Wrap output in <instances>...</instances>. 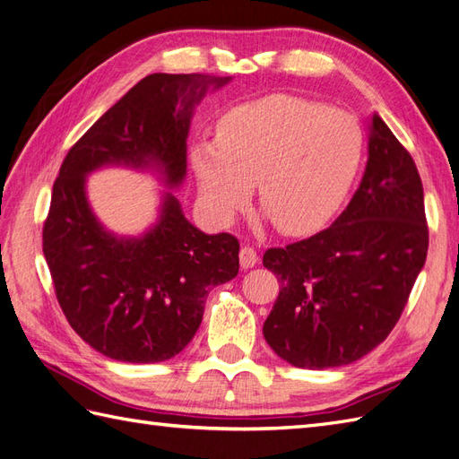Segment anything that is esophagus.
<instances>
[{
	"label": "esophagus",
	"mask_w": 459,
	"mask_h": 459,
	"mask_svg": "<svg viewBox=\"0 0 459 459\" xmlns=\"http://www.w3.org/2000/svg\"><path fill=\"white\" fill-rule=\"evenodd\" d=\"M257 260H260V257H257V252L252 248V246H242L240 248V267L242 269L254 267L257 264Z\"/></svg>",
	"instance_id": "obj_1"
}]
</instances>
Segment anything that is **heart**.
Listing matches in <instances>:
<instances>
[{
    "label": "heart",
    "mask_w": 459,
    "mask_h": 459,
    "mask_svg": "<svg viewBox=\"0 0 459 459\" xmlns=\"http://www.w3.org/2000/svg\"><path fill=\"white\" fill-rule=\"evenodd\" d=\"M355 117L318 102L275 95L232 108L215 141H199L192 162L199 190L221 217L248 202L285 234H302L330 217L360 162Z\"/></svg>",
    "instance_id": "b5f03b06"
}]
</instances>
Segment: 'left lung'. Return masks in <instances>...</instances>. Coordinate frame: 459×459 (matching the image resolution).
Wrapping results in <instances>:
<instances>
[{"label": "left lung", "mask_w": 459, "mask_h": 459, "mask_svg": "<svg viewBox=\"0 0 459 459\" xmlns=\"http://www.w3.org/2000/svg\"><path fill=\"white\" fill-rule=\"evenodd\" d=\"M427 250L415 160L374 114L367 169L343 213L314 237L264 254L279 281L265 342L299 368L359 360L394 330Z\"/></svg>", "instance_id": "obj_1"}]
</instances>
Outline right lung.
<instances>
[{
  "instance_id": "obj_1",
  "label": "right lung",
  "mask_w": 459,
  "mask_h": 459,
  "mask_svg": "<svg viewBox=\"0 0 459 459\" xmlns=\"http://www.w3.org/2000/svg\"><path fill=\"white\" fill-rule=\"evenodd\" d=\"M229 77L152 74L129 89L69 149L54 182L42 250L57 302L77 335L104 357L160 362L192 342L209 290L238 273V240L205 234L164 194L157 225L120 238L92 213L85 176L107 164L157 169L170 187L186 176L194 104Z\"/></svg>"
}]
</instances>
